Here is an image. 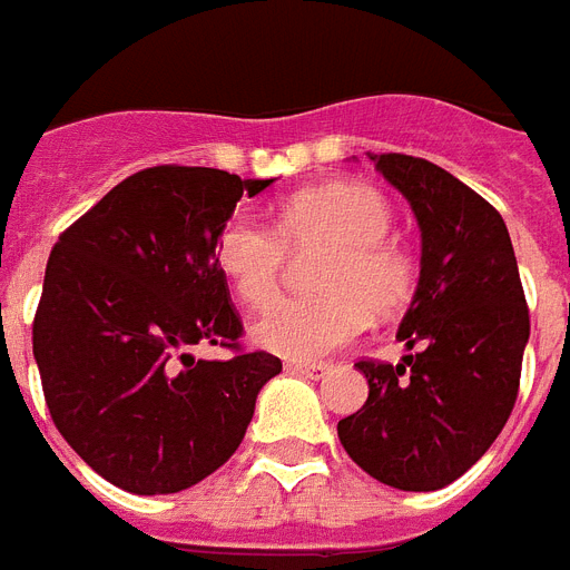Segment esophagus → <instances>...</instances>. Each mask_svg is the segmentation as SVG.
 I'll return each instance as SVG.
<instances>
[{"instance_id": "1", "label": "esophagus", "mask_w": 570, "mask_h": 570, "mask_svg": "<svg viewBox=\"0 0 570 570\" xmlns=\"http://www.w3.org/2000/svg\"><path fill=\"white\" fill-rule=\"evenodd\" d=\"M328 370V364H322V361H313V364H302V361H289L286 364V373L302 375V379H322Z\"/></svg>"}]
</instances>
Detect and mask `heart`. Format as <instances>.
I'll return each instance as SVG.
<instances>
[{
	"label": "heart",
	"instance_id": "heart-1",
	"mask_svg": "<svg viewBox=\"0 0 570 570\" xmlns=\"http://www.w3.org/2000/svg\"><path fill=\"white\" fill-rule=\"evenodd\" d=\"M393 227V206L364 183H325L289 195L275 227L230 215L215 236V263L250 311L275 302L293 254L322 250L311 298L275 304L254 322L268 352L313 361L355 340L370 320H393L414 302L420 259Z\"/></svg>",
	"mask_w": 570,
	"mask_h": 570
}]
</instances>
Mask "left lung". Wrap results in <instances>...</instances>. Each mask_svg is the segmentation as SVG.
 Returning a JSON list of instances; mask_svg holds the SVG:
<instances>
[{"label": "left lung", "instance_id": "1", "mask_svg": "<svg viewBox=\"0 0 570 570\" xmlns=\"http://www.w3.org/2000/svg\"><path fill=\"white\" fill-rule=\"evenodd\" d=\"M423 230L420 286L396 337L402 364L357 361L364 407L337 423L357 468L399 491H438L503 432L521 387L530 307L503 215L429 159L375 154Z\"/></svg>", "mask_w": 570, "mask_h": 570}]
</instances>
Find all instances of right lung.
Instances as JSON below:
<instances>
[{"mask_svg":"<svg viewBox=\"0 0 570 570\" xmlns=\"http://www.w3.org/2000/svg\"><path fill=\"white\" fill-rule=\"evenodd\" d=\"M272 180L156 165L118 183L49 254L31 348L49 416L111 485L177 494L230 459L284 366L242 346L215 236ZM222 345L227 362L188 348Z\"/></svg>","mask_w":570,"mask_h":570,"instance_id":"1","label":"right lung"}]
</instances>
